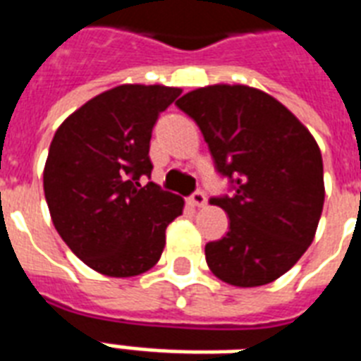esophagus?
I'll list each match as a JSON object with an SVG mask.
<instances>
[{"label":"esophagus","instance_id":"34e87169","mask_svg":"<svg viewBox=\"0 0 361 361\" xmlns=\"http://www.w3.org/2000/svg\"><path fill=\"white\" fill-rule=\"evenodd\" d=\"M206 202H208V200H206V195H204L202 191H195L191 195L192 206H197V208H204V206H206Z\"/></svg>","mask_w":361,"mask_h":361}]
</instances>
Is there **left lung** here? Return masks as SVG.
Segmentation results:
<instances>
[{
    "instance_id": "1",
    "label": "left lung",
    "mask_w": 361,
    "mask_h": 361,
    "mask_svg": "<svg viewBox=\"0 0 361 361\" xmlns=\"http://www.w3.org/2000/svg\"><path fill=\"white\" fill-rule=\"evenodd\" d=\"M176 104L197 121L215 169L236 191L209 200L231 219L226 236L206 245L212 274L240 288L279 279L307 251L319 226V144L285 104L257 87H198Z\"/></svg>"
}]
</instances>
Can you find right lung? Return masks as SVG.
I'll use <instances>...</instances> for the list:
<instances>
[{"instance_id":"add662e5","label":"right lung","mask_w":361,"mask_h":361,"mask_svg":"<svg viewBox=\"0 0 361 361\" xmlns=\"http://www.w3.org/2000/svg\"><path fill=\"white\" fill-rule=\"evenodd\" d=\"M180 87L121 84L99 93L59 125L42 185L50 217L69 249L99 274L135 277L163 255L166 226L183 198L161 191L152 174L149 140L159 114Z\"/></svg>"}]
</instances>
